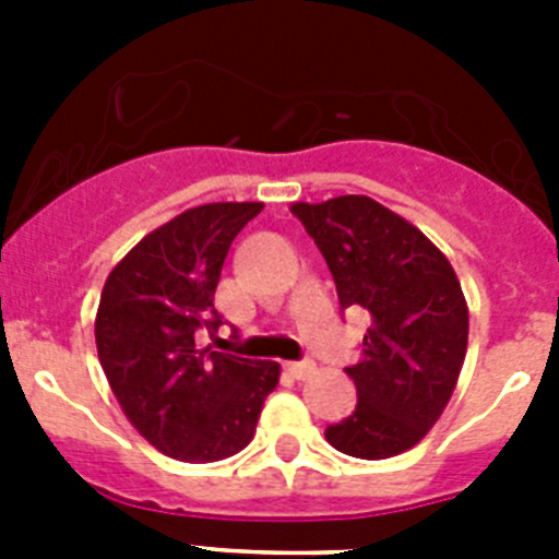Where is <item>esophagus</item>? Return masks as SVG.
<instances>
[{
	"label": "esophagus",
	"mask_w": 559,
	"mask_h": 559,
	"mask_svg": "<svg viewBox=\"0 0 559 559\" xmlns=\"http://www.w3.org/2000/svg\"><path fill=\"white\" fill-rule=\"evenodd\" d=\"M285 369H288V372L294 374L296 380H302V378H308L310 372H313L316 364H313V360H288V364H285Z\"/></svg>",
	"instance_id": "obj_1"
}]
</instances>
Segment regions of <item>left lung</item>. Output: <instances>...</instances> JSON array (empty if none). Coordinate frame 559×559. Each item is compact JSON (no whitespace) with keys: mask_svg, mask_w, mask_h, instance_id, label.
Listing matches in <instances>:
<instances>
[{"mask_svg":"<svg viewBox=\"0 0 559 559\" xmlns=\"http://www.w3.org/2000/svg\"><path fill=\"white\" fill-rule=\"evenodd\" d=\"M290 210L328 260L341 310L364 308L372 316L360 360L347 367L358 406L324 437L355 459L397 456L437 423L462 372V285L417 226L367 195Z\"/></svg>","mask_w":559,"mask_h":559,"instance_id":"obj_1","label":"left lung"}]
</instances>
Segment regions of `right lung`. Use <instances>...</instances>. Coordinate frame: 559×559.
I'll return each instance as SVG.
<instances>
[{
    "label": "right lung",
    "instance_id": "obj_1",
    "mask_svg": "<svg viewBox=\"0 0 559 559\" xmlns=\"http://www.w3.org/2000/svg\"><path fill=\"white\" fill-rule=\"evenodd\" d=\"M263 204H204L133 246L108 274L97 308L100 367L131 426L165 456L218 462L254 437L280 383L274 360L195 347L215 330V288L231 240Z\"/></svg>",
    "mask_w": 559,
    "mask_h": 559
}]
</instances>
